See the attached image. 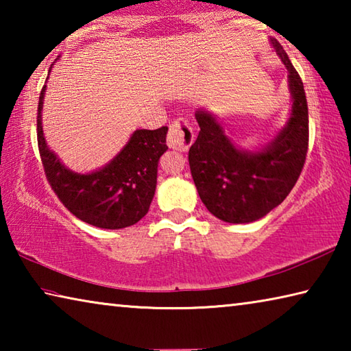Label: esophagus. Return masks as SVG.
Listing matches in <instances>:
<instances>
[{
    "mask_svg": "<svg viewBox=\"0 0 351 351\" xmlns=\"http://www.w3.org/2000/svg\"><path fill=\"white\" fill-rule=\"evenodd\" d=\"M193 141L195 133L193 128L189 125V122L184 121V119H176V121L170 125L167 134L169 147L178 152H187L190 145L193 144Z\"/></svg>",
    "mask_w": 351,
    "mask_h": 351,
    "instance_id": "obj_1",
    "label": "esophagus"
}]
</instances>
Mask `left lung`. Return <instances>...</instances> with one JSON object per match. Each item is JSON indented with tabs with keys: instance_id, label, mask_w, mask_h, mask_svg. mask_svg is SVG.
<instances>
[{
	"instance_id": "obj_1",
	"label": "left lung",
	"mask_w": 351,
	"mask_h": 351,
	"mask_svg": "<svg viewBox=\"0 0 351 351\" xmlns=\"http://www.w3.org/2000/svg\"><path fill=\"white\" fill-rule=\"evenodd\" d=\"M269 45L288 69L291 110L285 125L265 145H237L213 112L195 111L199 134L189 150L190 171L207 210L226 223L245 224L268 215L288 197L306 158L304 83L282 45L276 38H269Z\"/></svg>"
}]
</instances>
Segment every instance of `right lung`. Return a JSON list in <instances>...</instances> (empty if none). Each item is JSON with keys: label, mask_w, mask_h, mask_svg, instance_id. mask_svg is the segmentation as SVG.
<instances>
[{"label": "right lung", "mask_w": 351, "mask_h": 351, "mask_svg": "<svg viewBox=\"0 0 351 351\" xmlns=\"http://www.w3.org/2000/svg\"><path fill=\"white\" fill-rule=\"evenodd\" d=\"M45 93L46 85L38 100V150L46 178L57 197L73 215L100 229H123L138 223L147 215L154 197L159 159L169 148L165 144L169 128L134 130L111 161L80 173L68 169L47 145L41 119Z\"/></svg>", "instance_id": "add662e5"}]
</instances>
